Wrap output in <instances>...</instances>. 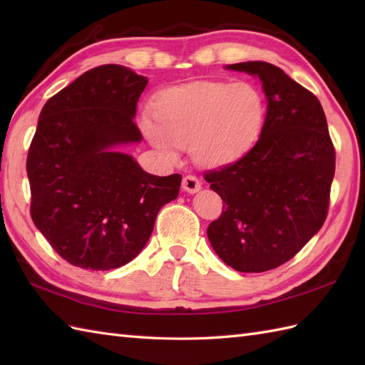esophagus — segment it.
Wrapping results in <instances>:
<instances>
[{"instance_id":"34e87169","label":"esophagus","mask_w":365,"mask_h":365,"mask_svg":"<svg viewBox=\"0 0 365 365\" xmlns=\"http://www.w3.org/2000/svg\"><path fill=\"white\" fill-rule=\"evenodd\" d=\"M182 188L183 191L190 192V195H195L200 190V182L196 175H185L183 180H182Z\"/></svg>"}]
</instances>
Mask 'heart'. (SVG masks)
I'll return each instance as SVG.
<instances>
[{
	"mask_svg": "<svg viewBox=\"0 0 365 365\" xmlns=\"http://www.w3.org/2000/svg\"><path fill=\"white\" fill-rule=\"evenodd\" d=\"M265 105L252 84L202 81L163 92L153 119L141 115V128L153 147L169 158L187 145L200 166L218 168L242 158L257 141Z\"/></svg>",
	"mask_w": 365,
	"mask_h": 365,
	"instance_id": "obj_1",
	"label": "heart"
}]
</instances>
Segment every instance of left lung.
Here are the masks:
<instances>
[{
	"mask_svg": "<svg viewBox=\"0 0 365 365\" xmlns=\"http://www.w3.org/2000/svg\"><path fill=\"white\" fill-rule=\"evenodd\" d=\"M226 68L257 76L268 105L252 149L205 173L224 202L207 237L226 265L262 273L290 260L322 229L336 150L319 98L282 68L262 61Z\"/></svg>",
	"mask_w": 365,
	"mask_h": 365,
	"instance_id": "1",
	"label": "left lung"
}]
</instances>
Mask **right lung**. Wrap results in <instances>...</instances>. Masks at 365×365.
I'll list each match as a JSON object with an SVG mask.
<instances>
[{
	"label": "right lung",
	"instance_id": "1",
	"mask_svg": "<svg viewBox=\"0 0 365 365\" xmlns=\"http://www.w3.org/2000/svg\"><path fill=\"white\" fill-rule=\"evenodd\" d=\"M149 80L106 64L78 76L42 108L26 173L31 218L61 257L113 269L143 251L182 175L147 174L122 145L143 141L136 105Z\"/></svg>",
	"mask_w": 365,
	"mask_h": 365
}]
</instances>
